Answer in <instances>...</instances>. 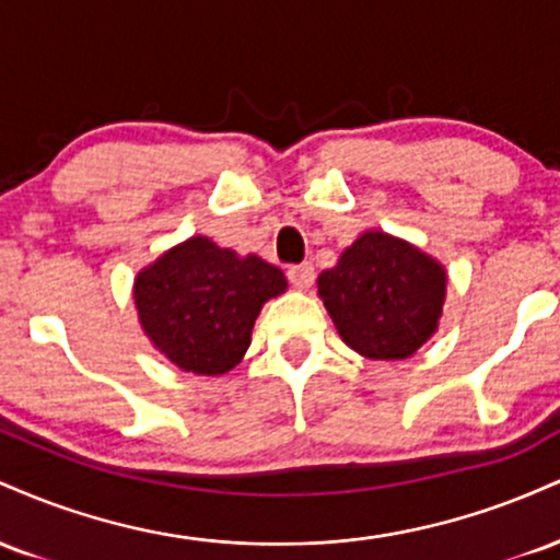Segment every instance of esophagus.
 Masks as SVG:
<instances>
[{
    "mask_svg": "<svg viewBox=\"0 0 560 560\" xmlns=\"http://www.w3.org/2000/svg\"><path fill=\"white\" fill-rule=\"evenodd\" d=\"M287 279L292 287L307 289L313 284V279H316V271H313L311 262H298V266L287 268Z\"/></svg>",
    "mask_w": 560,
    "mask_h": 560,
    "instance_id": "obj_1",
    "label": "esophagus"
}]
</instances>
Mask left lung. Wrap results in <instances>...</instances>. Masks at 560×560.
Wrapping results in <instances>:
<instances>
[{"mask_svg": "<svg viewBox=\"0 0 560 560\" xmlns=\"http://www.w3.org/2000/svg\"><path fill=\"white\" fill-rule=\"evenodd\" d=\"M445 281L440 262L413 244L365 231L318 276V294L345 345L374 361H402L436 331Z\"/></svg>", "mask_w": 560, "mask_h": 560, "instance_id": "left-lung-1", "label": "left lung"}]
</instances>
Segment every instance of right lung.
Returning a JSON list of instances; mask_svg holds the SVG:
<instances>
[{
	"label": "right lung",
	"instance_id": "right-lung-1",
	"mask_svg": "<svg viewBox=\"0 0 560 560\" xmlns=\"http://www.w3.org/2000/svg\"><path fill=\"white\" fill-rule=\"evenodd\" d=\"M287 289L266 260L191 236L137 276L133 300L147 337L191 374H226L249 347L262 302Z\"/></svg>",
	"mask_w": 560,
	"mask_h": 560
}]
</instances>
